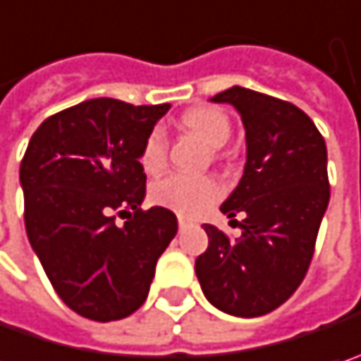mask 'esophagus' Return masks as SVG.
Masks as SVG:
<instances>
[{
    "label": "esophagus",
    "instance_id": "obj_1",
    "mask_svg": "<svg viewBox=\"0 0 361 361\" xmlns=\"http://www.w3.org/2000/svg\"><path fill=\"white\" fill-rule=\"evenodd\" d=\"M178 225H180V229H185V227H188V219L180 216V219H178Z\"/></svg>",
    "mask_w": 361,
    "mask_h": 361
}]
</instances>
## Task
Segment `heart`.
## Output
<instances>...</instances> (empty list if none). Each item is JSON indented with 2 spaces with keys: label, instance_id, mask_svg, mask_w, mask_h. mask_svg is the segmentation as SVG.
<instances>
[{
  "label": "heart",
  "instance_id": "b5f03b06",
  "mask_svg": "<svg viewBox=\"0 0 361 361\" xmlns=\"http://www.w3.org/2000/svg\"><path fill=\"white\" fill-rule=\"evenodd\" d=\"M181 126L196 134L207 147L221 148L231 136L229 117L216 107H192L181 115ZM167 163V136L161 128L150 130L140 150V165L147 173H159ZM152 200L181 216H198L223 196V185L214 178L167 176L152 185Z\"/></svg>",
  "mask_w": 361,
  "mask_h": 361
}]
</instances>
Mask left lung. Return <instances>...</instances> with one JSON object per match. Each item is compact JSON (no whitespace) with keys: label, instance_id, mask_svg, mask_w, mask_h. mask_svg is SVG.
I'll list each match as a JSON object with an SVG mask.
<instances>
[{"label":"left lung","instance_id":"1","mask_svg":"<svg viewBox=\"0 0 361 361\" xmlns=\"http://www.w3.org/2000/svg\"><path fill=\"white\" fill-rule=\"evenodd\" d=\"M211 101L229 103L246 128V167L221 204L242 235L204 225L209 247L196 258V277L214 308L254 318L287 302L304 281L320 221L329 207L326 145L293 103L231 86Z\"/></svg>","mask_w":361,"mask_h":361}]
</instances>
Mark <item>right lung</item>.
Returning <instances> with one entry per match:
<instances>
[{
    "label": "right lung",
    "instance_id": "add662e5",
    "mask_svg": "<svg viewBox=\"0 0 361 361\" xmlns=\"http://www.w3.org/2000/svg\"><path fill=\"white\" fill-rule=\"evenodd\" d=\"M169 107L90 99L47 117L24 152L28 242L57 295L84 318L109 322L138 310L178 233L169 209H140V150ZM115 216L128 221L117 226Z\"/></svg>",
    "mask_w": 361,
    "mask_h": 361
}]
</instances>
